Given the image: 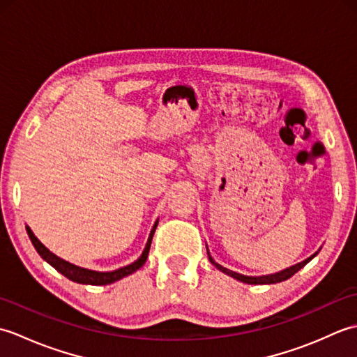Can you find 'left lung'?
<instances>
[{
    "mask_svg": "<svg viewBox=\"0 0 357 357\" xmlns=\"http://www.w3.org/2000/svg\"><path fill=\"white\" fill-rule=\"evenodd\" d=\"M207 247V245H206ZM321 252V248L317 250L316 253H313L312 256L310 257H307L305 261H302V262H299V264H294V265H291V267H288V268H284V270H280V271H278V273H273V275H264V276H247V275H241V273H236V271H233V270H229V268H225V267H222L221 264H218V262H215V259L213 257H211V255H210V252H208V247H207V255H208V261L215 265V267L219 270V271H222V273H225V275H229V276H231L233 279H236V280H241V282H244V284H255V285H268V284H278V282H282V280H287L288 278H291L294 273H298L301 268H304L305 265L313 259V257Z\"/></svg>",
    "mask_w": 357,
    "mask_h": 357,
    "instance_id": "left-lung-1",
    "label": "left lung"
}]
</instances>
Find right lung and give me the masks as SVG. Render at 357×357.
I'll use <instances>...</instances> for the list:
<instances>
[{
  "label": "right lung",
  "instance_id": "obj_1",
  "mask_svg": "<svg viewBox=\"0 0 357 357\" xmlns=\"http://www.w3.org/2000/svg\"><path fill=\"white\" fill-rule=\"evenodd\" d=\"M158 221H159V219H156V222L153 224V227H151L150 234H149V239L146 242V247H144V252L138 257V259H136L132 264L126 265V267H121V268L112 270V271L89 270V268H84V267H79V265H75V264H72L69 261H64L63 257H59L55 253H52L50 250L45 247L43 242L35 236L33 231L30 230L29 225H26V230H27L29 238H30V241H32V244H33L35 250L38 252V255H40L45 262L50 264L52 267L55 268L56 271H59V273H61V275H64L67 279L73 280V282L86 284V285H109V284L116 282V280L123 279V278H126L128 275H132V273H135L136 270H139L142 265L146 264L149 252H150L151 239H153V234H155V230H156V227H158Z\"/></svg>",
  "mask_w": 357,
  "mask_h": 357
}]
</instances>
